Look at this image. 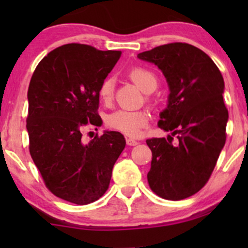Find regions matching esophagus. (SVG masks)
Masks as SVG:
<instances>
[{"label":"esophagus","mask_w":248,"mask_h":248,"mask_svg":"<svg viewBox=\"0 0 248 248\" xmlns=\"http://www.w3.org/2000/svg\"><path fill=\"white\" fill-rule=\"evenodd\" d=\"M126 143H127V145H130V147H134V145H137L139 142L137 140H134V139H132V138H127L126 139Z\"/></svg>","instance_id":"esophagus-1"}]
</instances>
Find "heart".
Here are the masks:
<instances>
[{"instance_id": "b5f03b06", "label": "heart", "mask_w": 248, "mask_h": 248, "mask_svg": "<svg viewBox=\"0 0 248 248\" xmlns=\"http://www.w3.org/2000/svg\"><path fill=\"white\" fill-rule=\"evenodd\" d=\"M126 76L139 89L145 93L155 91L158 86L155 74L144 66H134L127 71ZM115 81L111 78H105L98 87V97L105 105H109L114 99ZM150 116L144 110H116L106 117L108 127L116 130L127 137L137 138L143 128L149 125Z\"/></svg>"}]
</instances>
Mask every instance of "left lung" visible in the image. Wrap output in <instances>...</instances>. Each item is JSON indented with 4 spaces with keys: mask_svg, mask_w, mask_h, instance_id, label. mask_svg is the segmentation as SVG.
Returning <instances> with one entry per match:
<instances>
[{
    "mask_svg": "<svg viewBox=\"0 0 248 248\" xmlns=\"http://www.w3.org/2000/svg\"><path fill=\"white\" fill-rule=\"evenodd\" d=\"M138 57L155 63L170 90L158 126L171 135L147 140L152 152L149 186L162 199L189 198L208 183L226 143L221 72L209 55L186 43L166 44ZM175 135L178 142L172 144Z\"/></svg>",
    "mask_w": 248,
    "mask_h": 248,
    "instance_id": "obj_1",
    "label": "left lung"
}]
</instances>
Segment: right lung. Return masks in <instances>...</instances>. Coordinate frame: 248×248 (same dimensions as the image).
<instances>
[{"label": "right lung", "instance_id": "add662e5", "mask_svg": "<svg viewBox=\"0 0 248 248\" xmlns=\"http://www.w3.org/2000/svg\"><path fill=\"white\" fill-rule=\"evenodd\" d=\"M121 54L66 44L47 54L30 80V155L46 187L74 204H89L105 194L126 144L120 132L96 134L89 143L82 137L87 125H101L98 87Z\"/></svg>", "mask_w": 248, "mask_h": 248}]
</instances>
